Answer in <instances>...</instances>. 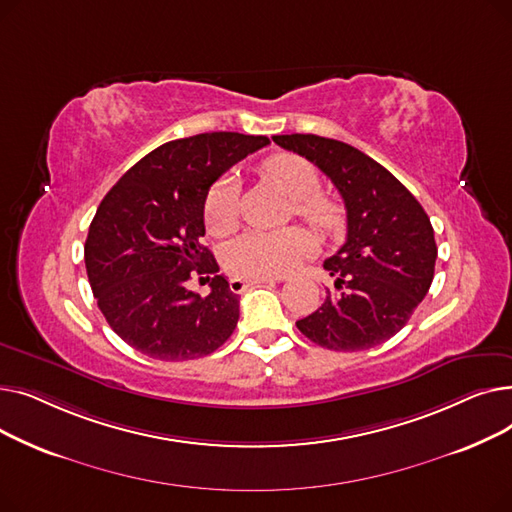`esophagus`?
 Wrapping results in <instances>:
<instances>
[{"label": "esophagus", "mask_w": 512, "mask_h": 512, "mask_svg": "<svg viewBox=\"0 0 512 512\" xmlns=\"http://www.w3.org/2000/svg\"><path fill=\"white\" fill-rule=\"evenodd\" d=\"M267 282H280L278 278H255V280H245V278H230V290L240 294L245 292L247 288L251 286H257V284H267Z\"/></svg>", "instance_id": "obj_1"}]
</instances>
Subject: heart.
<instances>
[{
	"mask_svg": "<svg viewBox=\"0 0 512 512\" xmlns=\"http://www.w3.org/2000/svg\"><path fill=\"white\" fill-rule=\"evenodd\" d=\"M265 176L276 182L292 199L294 213L321 232H332L340 224V207L328 195L317 193L319 174L313 164L297 153H276L263 164ZM203 218L207 230L226 236L238 226V182L224 176L205 197ZM317 242L305 228L249 230L234 238L224 251L228 272L238 278H274L292 272L311 257Z\"/></svg>",
	"mask_w": 512,
	"mask_h": 512,
	"instance_id": "1",
	"label": "heart"
}]
</instances>
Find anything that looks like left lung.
<instances>
[{
    "instance_id": "8db88e82",
    "label": "left lung",
    "mask_w": 512,
    "mask_h": 512,
    "mask_svg": "<svg viewBox=\"0 0 512 512\" xmlns=\"http://www.w3.org/2000/svg\"><path fill=\"white\" fill-rule=\"evenodd\" d=\"M324 172L346 207V242L324 261L326 301L297 328L330 351H367L398 334L434 280L438 247L419 201L378 161L317 134H276Z\"/></svg>"
}]
</instances>
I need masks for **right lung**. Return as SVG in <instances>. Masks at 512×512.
<instances>
[{"label": "right lung", "mask_w": 512, "mask_h": 512, "mask_svg": "<svg viewBox=\"0 0 512 512\" xmlns=\"http://www.w3.org/2000/svg\"><path fill=\"white\" fill-rule=\"evenodd\" d=\"M265 145L267 137L240 132L170 141L103 197L85 242L87 276L107 324L139 353L188 361L211 355L234 332L240 299L228 280L213 276L207 297L186 282L220 270L201 242L209 186Z\"/></svg>", "instance_id": "1"}]
</instances>
